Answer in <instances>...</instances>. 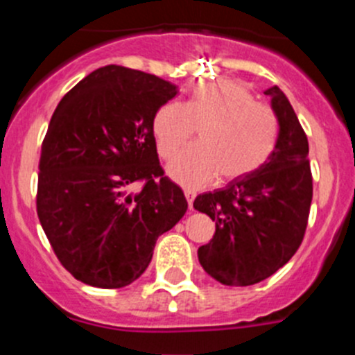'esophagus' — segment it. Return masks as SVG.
I'll list each match as a JSON object with an SVG mask.
<instances>
[{
    "label": "esophagus",
    "mask_w": 355,
    "mask_h": 355,
    "mask_svg": "<svg viewBox=\"0 0 355 355\" xmlns=\"http://www.w3.org/2000/svg\"><path fill=\"white\" fill-rule=\"evenodd\" d=\"M184 194H185V199H187V202H189V209H192V204H194V199H196V192L192 191V189H185Z\"/></svg>",
    "instance_id": "obj_1"
}]
</instances>
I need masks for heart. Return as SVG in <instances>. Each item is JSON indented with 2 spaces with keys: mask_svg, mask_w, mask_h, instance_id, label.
Segmentation results:
<instances>
[{
  "mask_svg": "<svg viewBox=\"0 0 355 355\" xmlns=\"http://www.w3.org/2000/svg\"><path fill=\"white\" fill-rule=\"evenodd\" d=\"M199 128V144L173 157L168 173L185 187H200L221 175L239 180L263 166L278 137L277 116L237 80L200 82L187 105L170 101L157 110L153 130L157 153L170 159Z\"/></svg>",
  "mask_w": 355,
  "mask_h": 355,
  "instance_id": "b5f03b06",
  "label": "heart"
}]
</instances>
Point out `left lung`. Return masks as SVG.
<instances>
[{
    "label": "left lung",
    "instance_id": "obj_1",
    "mask_svg": "<svg viewBox=\"0 0 355 355\" xmlns=\"http://www.w3.org/2000/svg\"><path fill=\"white\" fill-rule=\"evenodd\" d=\"M278 120V137L266 163L227 187L200 194L194 207L216 225L199 263L223 285L247 287L277 273L297 252L313 200L306 132L280 87L266 89Z\"/></svg>",
    "mask_w": 355,
    "mask_h": 355
}]
</instances>
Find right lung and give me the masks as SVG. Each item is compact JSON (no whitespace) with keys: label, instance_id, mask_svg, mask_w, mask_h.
I'll return each mask as SVG.
<instances>
[{"label":"right lung","instance_id":"obj_1","mask_svg":"<svg viewBox=\"0 0 355 355\" xmlns=\"http://www.w3.org/2000/svg\"><path fill=\"white\" fill-rule=\"evenodd\" d=\"M156 75L108 65L63 96L39 159L37 216L56 257L82 284L120 288L149 266L156 241L187 211L164 177L153 121L177 96ZM141 181V191L128 189Z\"/></svg>","mask_w":355,"mask_h":355}]
</instances>
